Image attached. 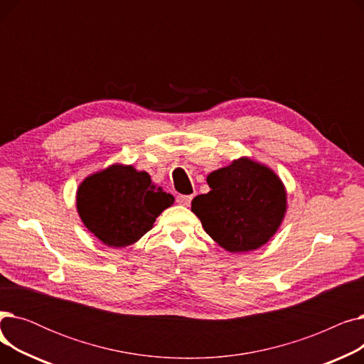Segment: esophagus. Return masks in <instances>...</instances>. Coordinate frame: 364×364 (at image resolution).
<instances>
[{
    "label": "esophagus",
    "instance_id": "esophagus-1",
    "mask_svg": "<svg viewBox=\"0 0 364 364\" xmlns=\"http://www.w3.org/2000/svg\"><path fill=\"white\" fill-rule=\"evenodd\" d=\"M192 199H193L192 195H178L177 196V202L183 206H188L190 203H192Z\"/></svg>",
    "mask_w": 364,
    "mask_h": 364
}]
</instances>
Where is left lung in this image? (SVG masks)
<instances>
[{"instance_id": "left-lung-1", "label": "left lung", "mask_w": 364, "mask_h": 364, "mask_svg": "<svg viewBox=\"0 0 364 364\" xmlns=\"http://www.w3.org/2000/svg\"><path fill=\"white\" fill-rule=\"evenodd\" d=\"M206 183L211 190L193 199L192 211L225 251H255L276 235L288 209V193L270 166L242 156L213 171Z\"/></svg>"}]
</instances>
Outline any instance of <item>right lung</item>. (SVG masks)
Listing matches in <instances>:
<instances>
[{"label":"right lung","instance_id":"1","mask_svg":"<svg viewBox=\"0 0 364 364\" xmlns=\"http://www.w3.org/2000/svg\"><path fill=\"white\" fill-rule=\"evenodd\" d=\"M174 196L151 181L146 171L112 164L85 177L76 190V211L102 243L125 247L140 240Z\"/></svg>","mask_w":364,"mask_h":364}]
</instances>
